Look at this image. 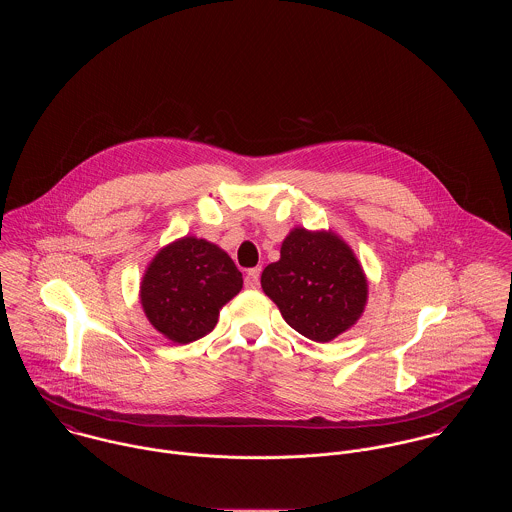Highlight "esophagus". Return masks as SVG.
I'll return each instance as SVG.
<instances>
[{"label": "esophagus", "mask_w": 512, "mask_h": 512, "mask_svg": "<svg viewBox=\"0 0 512 512\" xmlns=\"http://www.w3.org/2000/svg\"><path fill=\"white\" fill-rule=\"evenodd\" d=\"M244 284H246V288L256 290L258 284H260V268L248 270V272H246V278H244Z\"/></svg>", "instance_id": "34e87169"}]
</instances>
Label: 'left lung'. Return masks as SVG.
<instances>
[{"mask_svg":"<svg viewBox=\"0 0 512 512\" xmlns=\"http://www.w3.org/2000/svg\"><path fill=\"white\" fill-rule=\"evenodd\" d=\"M260 282L286 323L317 343L333 341L365 313V270L353 248L331 228H292L280 260L264 268Z\"/></svg>","mask_w":512,"mask_h":512,"instance_id":"obj_1","label":"left lung"}]
</instances>
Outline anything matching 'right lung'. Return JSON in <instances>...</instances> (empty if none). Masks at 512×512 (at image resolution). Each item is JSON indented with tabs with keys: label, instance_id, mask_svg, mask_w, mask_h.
<instances>
[{
	"label": "right lung",
	"instance_id": "obj_1",
	"mask_svg": "<svg viewBox=\"0 0 512 512\" xmlns=\"http://www.w3.org/2000/svg\"><path fill=\"white\" fill-rule=\"evenodd\" d=\"M240 290L242 274L220 246L183 236L165 244L147 264L140 303L155 331L185 345L213 331L220 309Z\"/></svg>",
	"mask_w": 512,
	"mask_h": 512
}]
</instances>
